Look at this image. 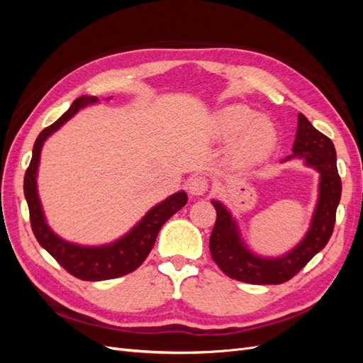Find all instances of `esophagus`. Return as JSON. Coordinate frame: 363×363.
<instances>
[{"mask_svg":"<svg viewBox=\"0 0 363 363\" xmlns=\"http://www.w3.org/2000/svg\"><path fill=\"white\" fill-rule=\"evenodd\" d=\"M207 188H208V183L204 177H194L188 183V189H189L191 195H196V196L203 195V194H206Z\"/></svg>","mask_w":363,"mask_h":363,"instance_id":"esophagus-1","label":"esophagus"}]
</instances>
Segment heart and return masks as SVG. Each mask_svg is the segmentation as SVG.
Listing matches in <instances>:
<instances>
[{
	"label": "heart",
	"mask_w": 363,
	"mask_h": 363,
	"mask_svg": "<svg viewBox=\"0 0 363 363\" xmlns=\"http://www.w3.org/2000/svg\"><path fill=\"white\" fill-rule=\"evenodd\" d=\"M215 130L219 138L238 136L233 156L240 164H256L265 160L276 148L279 133L276 125L267 116L257 113L244 104L227 106L218 112Z\"/></svg>",
	"instance_id": "b5f03b06"
}]
</instances>
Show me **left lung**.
I'll use <instances>...</instances> for the list:
<instances>
[{
    "mask_svg": "<svg viewBox=\"0 0 363 363\" xmlns=\"http://www.w3.org/2000/svg\"><path fill=\"white\" fill-rule=\"evenodd\" d=\"M291 159H303L307 167L320 172V194L309 232L301 242L280 257H262L250 251L240 238L235 218L221 203L212 200L216 221L208 247L211 255L225 276L252 284H280L298 274L316 252L328 242L336 221V208L342 192V183L336 167L333 142L318 131L303 113H298V128L292 147Z\"/></svg>",
    "mask_w": 363,
    "mask_h": 363,
    "instance_id": "1",
    "label": "left lung"
}]
</instances>
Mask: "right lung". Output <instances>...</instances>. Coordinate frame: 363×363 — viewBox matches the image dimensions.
Here are the masks:
<instances>
[{
  "label": "right lung",
  "instance_id": "obj_1",
  "mask_svg": "<svg viewBox=\"0 0 363 363\" xmlns=\"http://www.w3.org/2000/svg\"><path fill=\"white\" fill-rule=\"evenodd\" d=\"M96 101V96L83 95L80 98H77L68 111L65 112L56 123L40 131V135L35 142V147H33L31 162L24 177V195L30 211L31 230L33 233H35L38 242L45 248L50 255L71 274V276L87 281H100L123 277L125 274H130L131 271L139 268L142 265V262H144L150 255L152 245H155L162 225L188 203V195H186L184 191L168 196L167 200H163L162 203L152 207L151 211H148V213L142 218L127 235L119 238L115 242L106 245L84 247L71 244L52 232L45 221V216H43L36 184L43 142H45L54 131L59 130L67 121H69L80 108L94 104Z\"/></svg>",
  "mask_w": 363,
  "mask_h": 363
}]
</instances>
